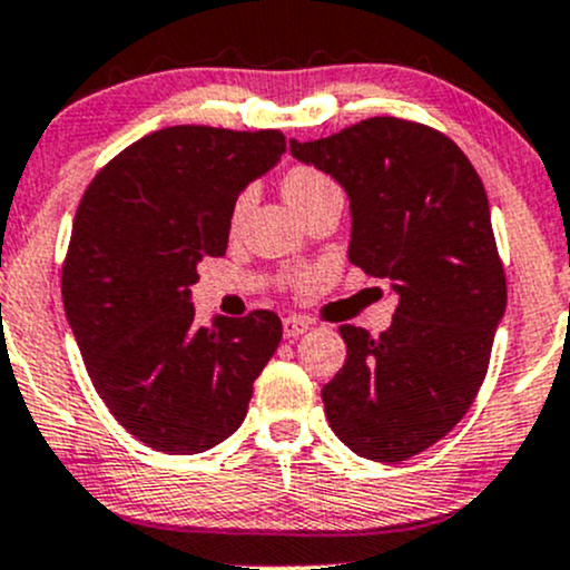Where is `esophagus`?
<instances>
[{
	"label": "esophagus",
	"mask_w": 570,
	"mask_h": 570,
	"mask_svg": "<svg viewBox=\"0 0 570 570\" xmlns=\"http://www.w3.org/2000/svg\"><path fill=\"white\" fill-rule=\"evenodd\" d=\"M307 328H309V321H304V317H298V315L283 317L285 340H296V336H302L304 332H307Z\"/></svg>",
	"instance_id": "34e87169"
}]
</instances>
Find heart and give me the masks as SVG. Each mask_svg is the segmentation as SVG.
Returning a JSON list of instances; mask_svg holds the SVG:
<instances>
[{
	"label": "heart",
	"mask_w": 570,
	"mask_h": 570,
	"mask_svg": "<svg viewBox=\"0 0 570 570\" xmlns=\"http://www.w3.org/2000/svg\"><path fill=\"white\" fill-rule=\"evenodd\" d=\"M334 187H336V181L332 179V176L323 174V170H317V168H309V165H296V168H291L283 176L285 198L291 200L293 209L296 212L307 209L312 200L321 198L323 193H328V189H334ZM249 204H253V189H244V193L236 198L234 212H230V219L238 223V219L244 217V212L249 209Z\"/></svg>",
	"instance_id": "obj_1"
}]
</instances>
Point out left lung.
<instances>
[{
    "label": "left lung",
    "instance_id": "1",
    "mask_svg": "<svg viewBox=\"0 0 570 570\" xmlns=\"http://www.w3.org/2000/svg\"><path fill=\"white\" fill-rule=\"evenodd\" d=\"M293 157L351 195V263L400 293L381 336L340 326L347 358L323 385L342 443L402 462L445 438L479 394L505 312V272L481 176L430 125L372 116L298 144Z\"/></svg>",
    "mask_w": 570,
    "mask_h": 570
}]
</instances>
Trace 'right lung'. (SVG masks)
Returning <instances> with one entry per match:
<instances>
[{
    "label": "right lung",
    "instance_id": "obj_1",
    "mask_svg": "<svg viewBox=\"0 0 570 570\" xmlns=\"http://www.w3.org/2000/svg\"><path fill=\"white\" fill-rule=\"evenodd\" d=\"M285 151L279 130L176 125L89 181L62 263V302L97 394L140 443L200 454L242 426L283 340L274 312L195 323L198 261L228 249L244 187Z\"/></svg>",
    "mask_w": 570,
    "mask_h": 570
}]
</instances>
